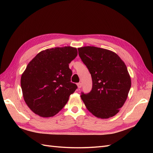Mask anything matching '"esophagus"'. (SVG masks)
I'll list each match as a JSON object with an SVG mask.
<instances>
[{
  "label": "esophagus",
  "mask_w": 153,
  "mask_h": 153,
  "mask_svg": "<svg viewBox=\"0 0 153 153\" xmlns=\"http://www.w3.org/2000/svg\"><path fill=\"white\" fill-rule=\"evenodd\" d=\"M77 86H78V89H80V88L82 87V84H81V83H80V82L78 83V84H77Z\"/></svg>",
  "instance_id": "1"
}]
</instances>
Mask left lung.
I'll return each instance as SVG.
<instances>
[{"label": "left lung", "instance_id": "8db88e82", "mask_svg": "<svg viewBox=\"0 0 153 153\" xmlns=\"http://www.w3.org/2000/svg\"><path fill=\"white\" fill-rule=\"evenodd\" d=\"M78 55L91 75L92 90L81 98L94 116L108 119L117 114L131 87L126 66L112 51L95 47L78 48Z\"/></svg>", "mask_w": 153, "mask_h": 153}]
</instances>
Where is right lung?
Instances as JSON below:
<instances>
[{
	"label": "right lung",
	"mask_w": 153,
	"mask_h": 153,
	"mask_svg": "<svg viewBox=\"0 0 153 153\" xmlns=\"http://www.w3.org/2000/svg\"><path fill=\"white\" fill-rule=\"evenodd\" d=\"M77 56L71 47L47 49L36 55L21 77V87L26 104L36 114L52 117L65 105L77 89L71 82L69 64Z\"/></svg>",
	"instance_id": "1"
}]
</instances>
